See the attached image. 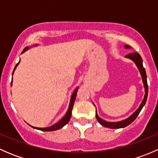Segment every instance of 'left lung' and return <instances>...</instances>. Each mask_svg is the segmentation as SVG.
Returning <instances> with one entry per match:
<instances>
[{
  "mask_svg": "<svg viewBox=\"0 0 158 158\" xmlns=\"http://www.w3.org/2000/svg\"><path fill=\"white\" fill-rule=\"evenodd\" d=\"M125 47L126 49H129L131 48L130 46L128 45H125ZM126 58L130 59L134 63L136 64L137 67L138 69H139L140 73H141V76L142 77V81L143 83H144V92H145V94H144V97L143 101L141 102V104L140 105L139 108L130 116L128 117V118L125 119V120L120 121V122H106V121L103 120L101 118L98 117V114H97V111L96 113H95V116H96V119L100 124H101L102 126L106 127V128H125V127L128 126V125H130L131 123L134 122L135 120V118H137V116L139 114L140 111H141L142 108L144 107V106L145 105L146 101H147V98H148V82H147V75H146V72L145 69H144V66H143V61L142 59H141V56L138 53V52H132V53L128 54L127 56H125Z\"/></svg>",
  "mask_w": 158,
  "mask_h": 158,
  "instance_id": "8db88e82",
  "label": "left lung"
}]
</instances>
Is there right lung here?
I'll list each match as a JSON object with an SVG mask.
<instances>
[{
  "mask_svg": "<svg viewBox=\"0 0 158 158\" xmlns=\"http://www.w3.org/2000/svg\"><path fill=\"white\" fill-rule=\"evenodd\" d=\"M34 46H37V44H36V45H34ZM29 48H30L29 47H27L26 48H24V49H23V52H22V53H23V52H24L25 51L27 50V49H29ZM19 63H20V61H19V63H17V64L15 66V67H14V71H13L12 75L14 74V71H15L16 68H17V66H18ZM11 85H12V82H11ZM78 89H79V87H77V88L75 89L74 92H73V94H72L71 99H70V102H69V109H68L67 111H66V114H65V115L63 116V118L61 119V120L60 121V122H57V123H56L55 125H52V126L47 127V128H36V127L31 126V125H30V126H31L32 128H35V129H38V130L44 131H52L58 130V129L62 128L63 126H65V125H66V124H67L68 122H69L70 118H71L72 110H73V105H74V102H75V99H76V95H77Z\"/></svg>",
  "mask_w": 158,
  "mask_h": 158,
  "instance_id": "add662e5",
  "label": "right lung"
}]
</instances>
